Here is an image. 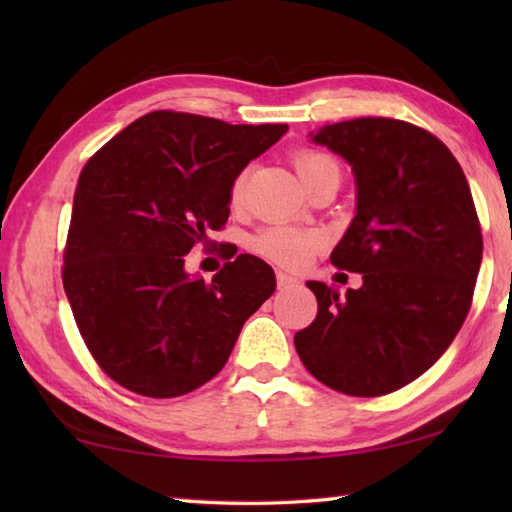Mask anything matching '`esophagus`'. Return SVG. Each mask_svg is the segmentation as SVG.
I'll use <instances>...</instances> for the list:
<instances>
[{"mask_svg":"<svg viewBox=\"0 0 512 512\" xmlns=\"http://www.w3.org/2000/svg\"><path fill=\"white\" fill-rule=\"evenodd\" d=\"M277 289H289V287H296V284L300 282L298 277H293V275H289V273H284V271H277Z\"/></svg>","mask_w":512,"mask_h":512,"instance_id":"1","label":"esophagus"}]
</instances>
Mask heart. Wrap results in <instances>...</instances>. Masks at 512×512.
Masks as SVG:
<instances>
[{
  "label": "heart",
  "instance_id": "b5f03b06",
  "mask_svg": "<svg viewBox=\"0 0 512 512\" xmlns=\"http://www.w3.org/2000/svg\"><path fill=\"white\" fill-rule=\"evenodd\" d=\"M293 167H296L302 183L309 185L311 180L323 176L327 171H339V162L332 155L316 149H300L293 155ZM228 198L232 207H239L246 198V171H239L232 178ZM325 235L318 230L298 228V225L287 223H271L259 228L253 237H250V250L268 262L296 268L307 262V259L323 248Z\"/></svg>",
  "mask_w": 512,
  "mask_h": 512
}]
</instances>
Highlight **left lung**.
<instances>
[{
    "label": "left lung",
    "instance_id": "left-lung-1",
    "mask_svg": "<svg viewBox=\"0 0 512 512\" xmlns=\"http://www.w3.org/2000/svg\"><path fill=\"white\" fill-rule=\"evenodd\" d=\"M314 142L352 164L357 216L329 262L363 284L341 298L307 282L318 314L293 343L334 391L388 395L443 357L470 311L483 257L470 185L436 135L402 119L341 121Z\"/></svg>",
    "mask_w": 512,
    "mask_h": 512
}]
</instances>
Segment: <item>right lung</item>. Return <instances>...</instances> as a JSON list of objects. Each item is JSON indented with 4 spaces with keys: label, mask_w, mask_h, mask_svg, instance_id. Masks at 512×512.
I'll return each instance as SVG.
<instances>
[{
    "label": "right lung",
    "mask_w": 512,
    "mask_h": 512,
    "mask_svg": "<svg viewBox=\"0 0 512 512\" xmlns=\"http://www.w3.org/2000/svg\"><path fill=\"white\" fill-rule=\"evenodd\" d=\"M287 124L232 126L189 112L135 119L85 162L74 192L63 287L106 375L144 397H178L228 361L275 291L264 259L237 255L205 282L185 273L230 216L228 189Z\"/></svg>",
    "instance_id": "right-lung-1"
}]
</instances>
